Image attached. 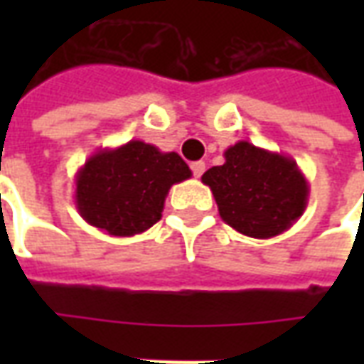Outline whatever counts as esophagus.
<instances>
[{
    "label": "esophagus",
    "mask_w": 364,
    "mask_h": 364,
    "mask_svg": "<svg viewBox=\"0 0 364 364\" xmlns=\"http://www.w3.org/2000/svg\"><path fill=\"white\" fill-rule=\"evenodd\" d=\"M191 169H193V175H195V177H200V175L205 173L206 164L205 161H195V164H191Z\"/></svg>",
    "instance_id": "34e87169"
}]
</instances>
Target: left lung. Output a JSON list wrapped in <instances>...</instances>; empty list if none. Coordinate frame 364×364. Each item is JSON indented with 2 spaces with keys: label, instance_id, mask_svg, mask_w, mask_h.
Segmentation results:
<instances>
[{
  "label": "left lung",
  "instance_id": "obj_1",
  "mask_svg": "<svg viewBox=\"0 0 364 364\" xmlns=\"http://www.w3.org/2000/svg\"><path fill=\"white\" fill-rule=\"evenodd\" d=\"M220 218L244 236L267 240L287 232L304 214L310 185L294 159L240 140L224 164L203 175Z\"/></svg>",
  "mask_w": 364,
  "mask_h": 364
}]
</instances>
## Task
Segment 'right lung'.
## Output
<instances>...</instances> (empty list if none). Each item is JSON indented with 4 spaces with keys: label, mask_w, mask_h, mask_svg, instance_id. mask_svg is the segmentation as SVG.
Listing matches in <instances>:
<instances>
[{
    "label": "right lung",
    "mask_w": 364,
    "mask_h": 364,
    "mask_svg": "<svg viewBox=\"0 0 364 364\" xmlns=\"http://www.w3.org/2000/svg\"><path fill=\"white\" fill-rule=\"evenodd\" d=\"M191 175L179 154L142 140L103 148L75 173V208L109 236H136L161 218L169 189Z\"/></svg>",
    "instance_id": "obj_1"
}]
</instances>
